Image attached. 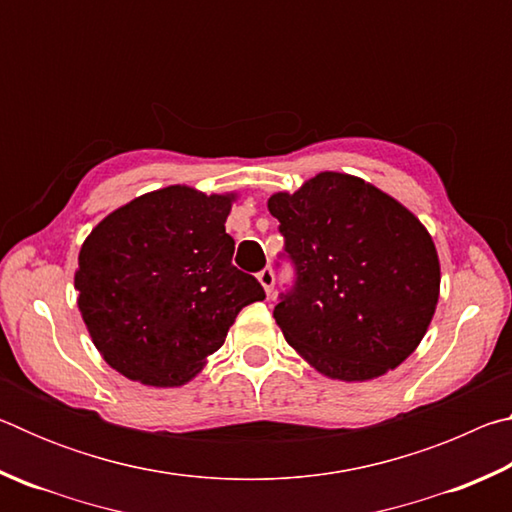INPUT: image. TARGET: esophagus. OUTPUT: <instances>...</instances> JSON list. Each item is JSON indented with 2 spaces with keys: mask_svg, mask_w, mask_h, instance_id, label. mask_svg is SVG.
<instances>
[{
  "mask_svg": "<svg viewBox=\"0 0 512 512\" xmlns=\"http://www.w3.org/2000/svg\"><path fill=\"white\" fill-rule=\"evenodd\" d=\"M257 280L262 282V287H264V291H266V296H271L273 293V287H275V273H273V268H262V271L257 273Z\"/></svg>",
  "mask_w": 512,
  "mask_h": 512,
  "instance_id": "1",
  "label": "esophagus"
}]
</instances>
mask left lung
I'll return each mask as SVG.
<instances>
[{
    "mask_svg": "<svg viewBox=\"0 0 512 512\" xmlns=\"http://www.w3.org/2000/svg\"><path fill=\"white\" fill-rule=\"evenodd\" d=\"M268 212L296 271L273 309L289 345L332 379L366 381L400 366L438 305L440 264L424 225L336 171L273 194Z\"/></svg>",
    "mask_w": 512,
    "mask_h": 512,
    "instance_id": "obj_1",
    "label": "left lung"
}]
</instances>
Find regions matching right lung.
<instances>
[{
    "mask_svg": "<svg viewBox=\"0 0 512 512\" xmlns=\"http://www.w3.org/2000/svg\"><path fill=\"white\" fill-rule=\"evenodd\" d=\"M235 196L164 187L108 214L79 253V309L108 366L146 386H180L266 293L232 264Z\"/></svg>",
    "mask_w": 512,
    "mask_h": 512,
    "instance_id": "1",
    "label": "right lung"
}]
</instances>
